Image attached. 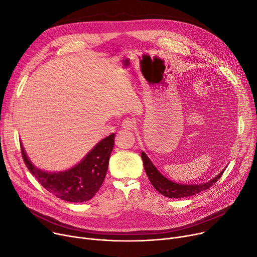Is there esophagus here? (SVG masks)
<instances>
[{"label":"esophagus","mask_w":257,"mask_h":257,"mask_svg":"<svg viewBox=\"0 0 257 257\" xmlns=\"http://www.w3.org/2000/svg\"><path fill=\"white\" fill-rule=\"evenodd\" d=\"M122 126L125 130H133L136 126V121L134 118H125L122 121Z\"/></svg>","instance_id":"esophagus-1"}]
</instances>
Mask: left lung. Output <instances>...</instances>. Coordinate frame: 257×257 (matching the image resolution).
Wrapping results in <instances>:
<instances>
[{
  "mask_svg": "<svg viewBox=\"0 0 257 257\" xmlns=\"http://www.w3.org/2000/svg\"><path fill=\"white\" fill-rule=\"evenodd\" d=\"M141 158L143 160V166L145 169V173L148 175L152 185L156 188V190H158V192H160L161 194L164 195V197H167L169 199H180V198L190 197V195L197 194L203 190L208 189L214 184V183L217 182V180L222 177V175L225 172V169L222 170V172L219 173L214 179L210 180L207 183H202V184H195V185H182L167 180L164 176H162L160 173H159L145 153L143 152L141 153Z\"/></svg>",
  "mask_w": 257,
  "mask_h": 257,
  "instance_id": "left-lung-1",
  "label": "left lung"
}]
</instances>
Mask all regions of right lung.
Segmentation results:
<instances>
[{"mask_svg": "<svg viewBox=\"0 0 257 257\" xmlns=\"http://www.w3.org/2000/svg\"><path fill=\"white\" fill-rule=\"evenodd\" d=\"M114 134L102 139L73 168L63 173L49 174L36 168L21 146L22 156L29 172L38 179L41 185L55 197L72 203L91 200L104 181L109 155L114 148Z\"/></svg>", "mask_w": 257, "mask_h": 257, "instance_id": "1", "label": "right lung"}]
</instances>
